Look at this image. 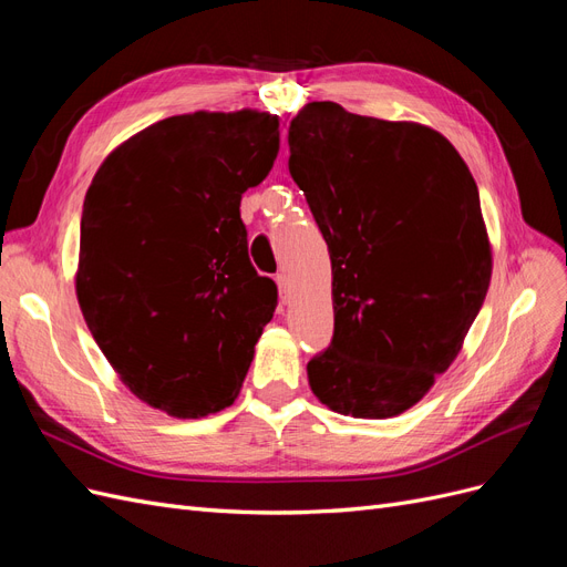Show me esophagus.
<instances>
[{
    "label": "esophagus",
    "mask_w": 567,
    "mask_h": 567,
    "mask_svg": "<svg viewBox=\"0 0 567 567\" xmlns=\"http://www.w3.org/2000/svg\"><path fill=\"white\" fill-rule=\"evenodd\" d=\"M277 286H279L281 300L286 302V300H288V293H290V286H288V277H286V274H279V277H277Z\"/></svg>",
    "instance_id": "esophagus-1"
}]
</instances>
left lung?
<instances>
[{"mask_svg": "<svg viewBox=\"0 0 567 567\" xmlns=\"http://www.w3.org/2000/svg\"><path fill=\"white\" fill-rule=\"evenodd\" d=\"M288 146L333 271V338L310 388L338 414L398 416L450 369L487 296L475 179L440 132L333 101L307 104Z\"/></svg>", "mask_w": 567, "mask_h": 567, "instance_id": "obj_1", "label": "left lung"}]
</instances>
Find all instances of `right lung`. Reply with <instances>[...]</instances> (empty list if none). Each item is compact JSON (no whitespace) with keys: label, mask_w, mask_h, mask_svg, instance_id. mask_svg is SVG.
I'll list each match as a JSON object with an SVG mask.
<instances>
[{"label":"right lung","mask_w":567,"mask_h":567,"mask_svg":"<svg viewBox=\"0 0 567 567\" xmlns=\"http://www.w3.org/2000/svg\"><path fill=\"white\" fill-rule=\"evenodd\" d=\"M277 153V115L165 117L117 146L84 196L82 317L125 385L169 416L234 404L277 310L238 210Z\"/></svg>","instance_id":"right-lung-1"}]
</instances>
